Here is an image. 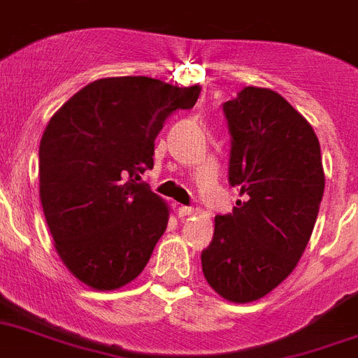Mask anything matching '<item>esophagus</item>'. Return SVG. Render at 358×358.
Wrapping results in <instances>:
<instances>
[{
    "mask_svg": "<svg viewBox=\"0 0 358 358\" xmlns=\"http://www.w3.org/2000/svg\"><path fill=\"white\" fill-rule=\"evenodd\" d=\"M194 213V208L192 206H179V215L181 217H188Z\"/></svg>",
    "mask_w": 358,
    "mask_h": 358,
    "instance_id": "esophagus-1",
    "label": "esophagus"
}]
</instances>
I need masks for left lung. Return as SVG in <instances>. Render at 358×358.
I'll return each mask as SVG.
<instances>
[{
    "instance_id": "obj_1",
    "label": "left lung",
    "mask_w": 358,
    "mask_h": 358,
    "mask_svg": "<svg viewBox=\"0 0 358 358\" xmlns=\"http://www.w3.org/2000/svg\"><path fill=\"white\" fill-rule=\"evenodd\" d=\"M231 136L228 181L243 201L215 217L203 273L226 301L264 297L297 266L324 194L320 145L280 94L246 87L222 105Z\"/></svg>"
}]
</instances>
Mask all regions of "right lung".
I'll return each mask as SVG.
<instances>
[{"mask_svg":"<svg viewBox=\"0 0 358 358\" xmlns=\"http://www.w3.org/2000/svg\"><path fill=\"white\" fill-rule=\"evenodd\" d=\"M201 87L145 76L97 79L48 121L39 143V199L63 264L99 292L132 282L168 224V210L141 181L154 143Z\"/></svg>","mask_w":358,"mask_h":358,"instance_id":"add662e5","label":"right lung"}]
</instances>
